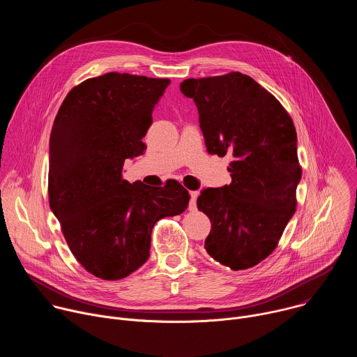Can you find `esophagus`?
Listing matches in <instances>:
<instances>
[{"label": "esophagus", "mask_w": 357, "mask_h": 357, "mask_svg": "<svg viewBox=\"0 0 357 357\" xmlns=\"http://www.w3.org/2000/svg\"><path fill=\"white\" fill-rule=\"evenodd\" d=\"M197 192L196 190H192L189 192V196H190V200H189V211H195L196 209V199H197Z\"/></svg>", "instance_id": "1"}]
</instances>
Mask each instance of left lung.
<instances>
[{
	"label": "left lung",
	"instance_id": "obj_1",
	"mask_svg": "<svg viewBox=\"0 0 357 357\" xmlns=\"http://www.w3.org/2000/svg\"><path fill=\"white\" fill-rule=\"evenodd\" d=\"M208 152L233 161L231 183L203 189L197 209L212 223L205 250L238 271L257 266L274 251L295 213L301 167L294 123L280 101L247 75L188 79Z\"/></svg>",
	"mask_w": 357,
	"mask_h": 357
}]
</instances>
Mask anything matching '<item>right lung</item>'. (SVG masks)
Returning <instances> with one entry per match:
<instances>
[{
	"label": "right lung",
	"mask_w": 357,
	"mask_h": 357,
	"mask_svg": "<svg viewBox=\"0 0 357 357\" xmlns=\"http://www.w3.org/2000/svg\"><path fill=\"white\" fill-rule=\"evenodd\" d=\"M169 79L110 72L73 87L49 139V205L76 260L101 280H121L149 257L151 231L181 215L179 182L151 188L123 179L126 160L142 155L152 112Z\"/></svg>",
	"instance_id": "add662e5"
}]
</instances>
